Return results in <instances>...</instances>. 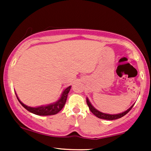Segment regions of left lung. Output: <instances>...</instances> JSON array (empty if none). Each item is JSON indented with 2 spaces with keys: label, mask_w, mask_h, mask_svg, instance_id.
I'll return each mask as SVG.
<instances>
[{
  "label": "left lung",
  "mask_w": 151,
  "mask_h": 151,
  "mask_svg": "<svg viewBox=\"0 0 151 151\" xmlns=\"http://www.w3.org/2000/svg\"><path fill=\"white\" fill-rule=\"evenodd\" d=\"M86 103H87L88 106L91 111V112L93 114H94L96 117L99 118V119H106V120H115V119H120V118L123 117L124 116H125L126 114H128L130 111L131 109L133 108V105L131 106L130 108H129L127 110L125 111L122 112V113L120 114H106V113H103V112H101L100 111L97 110L96 109H95L94 107L93 106L92 104H91V102L89 101V99L86 98Z\"/></svg>",
  "instance_id": "1"
}]
</instances>
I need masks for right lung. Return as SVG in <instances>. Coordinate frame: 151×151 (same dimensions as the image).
<instances>
[{
	"label": "right lung",
	"instance_id": "1",
	"mask_svg": "<svg viewBox=\"0 0 151 151\" xmlns=\"http://www.w3.org/2000/svg\"><path fill=\"white\" fill-rule=\"evenodd\" d=\"M70 89L71 86L66 88V89L62 91L61 96H60V98L57 101L54 102V103L50 104L47 105H42L36 107H31L24 104L19 99L16 92H15V95H16L17 99H18V100L20 103V104H21L25 109H27L28 111L39 116H50L57 114L58 112H60V111L62 110V108L64 107V106L65 104L66 101H67V95H68V93L70 92Z\"/></svg>",
	"mask_w": 151,
	"mask_h": 151
}]
</instances>
